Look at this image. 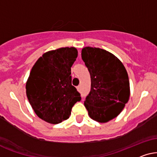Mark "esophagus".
I'll return each instance as SVG.
<instances>
[{"label":"esophagus","mask_w":157,"mask_h":157,"mask_svg":"<svg viewBox=\"0 0 157 157\" xmlns=\"http://www.w3.org/2000/svg\"><path fill=\"white\" fill-rule=\"evenodd\" d=\"M77 90H80V85H79V86H77Z\"/></svg>","instance_id":"esophagus-1"}]
</instances>
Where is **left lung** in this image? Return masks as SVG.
Wrapping results in <instances>:
<instances>
[{
  "instance_id": "left-lung-1",
  "label": "left lung",
  "mask_w": 157,
  "mask_h": 157,
  "mask_svg": "<svg viewBox=\"0 0 157 157\" xmlns=\"http://www.w3.org/2000/svg\"><path fill=\"white\" fill-rule=\"evenodd\" d=\"M81 54L91 78L84 105L92 119L106 123L118 116L128 103V73L122 62L106 50L87 47Z\"/></svg>"
}]
</instances>
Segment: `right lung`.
Segmentation results:
<instances>
[{"label":"right lung","instance_id":"obj_1","mask_svg":"<svg viewBox=\"0 0 157 157\" xmlns=\"http://www.w3.org/2000/svg\"><path fill=\"white\" fill-rule=\"evenodd\" d=\"M77 57L75 47L44 53L33 66L26 82L29 103L42 120L57 124L70 118L80 93L72 85L71 67Z\"/></svg>","mask_w":157,"mask_h":157}]
</instances>
